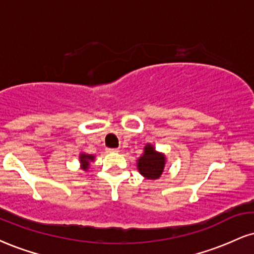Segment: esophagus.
<instances>
[{
	"instance_id": "esophagus-1",
	"label": "esophagus",
	"mask_w": 254,
	"mask_h": 254,
	"mask_svg": "<svg viewBox=\"0 0 254 254\" xmlns=\"http://www.w3.org/2000/svg\"><path fill=\"white\" fill-rule=\"evenodd\" d=\"M119 149H110L108 148L106 149V152H109V154H112V152H118Z\"/></svg>"
}]
</instances>
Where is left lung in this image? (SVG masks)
Segmentation results:
<instances>
[{"label":"left lung","mask_w":254,"mask_h":254,"mask_svg":"<svg viewBox=\"0 0 254 254\" xmlns=\"http://www.w3.org/2000/svg\"><path fill=\"white\" fill-rule=\"evenodd\" d=\"M166 163V155L157 151L150 143H146L143 155L137 160V169L146 180H157L163 173Z\"/></svg>","instance_id":"obj_1"}]
</instances>
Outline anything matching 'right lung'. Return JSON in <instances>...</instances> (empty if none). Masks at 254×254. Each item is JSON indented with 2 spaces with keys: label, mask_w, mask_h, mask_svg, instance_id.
<instances>
[{
  "label": "right lung",
  "mask_w": 254,
  "mask_h": 254,
  "mask_svg": "<svg viewBox=\"0 0 254 254\" xmlns=\"http://www.w3.org/2000/svg\"><path fill=\"white\" fill-rule=\"evenodd\" d=\"M94 158H96V156L94 155H91V154H86V152H80L79 154V163H80V167L82 170H88V168H90V164L91 162L94 161Z\"/></svg>",
  "instance_id": "1"
}]
</instances>
